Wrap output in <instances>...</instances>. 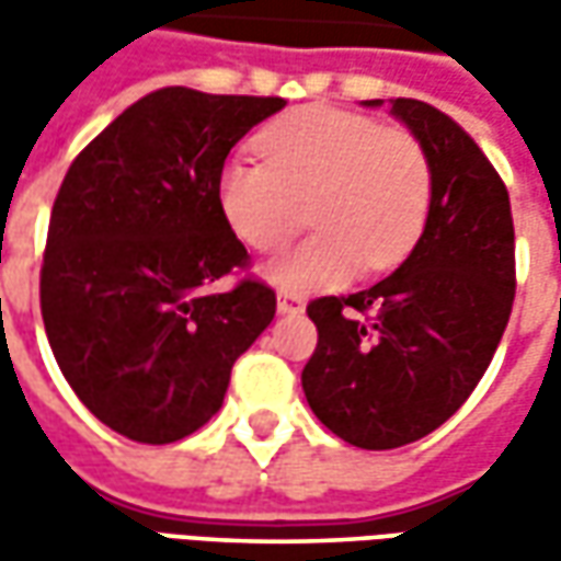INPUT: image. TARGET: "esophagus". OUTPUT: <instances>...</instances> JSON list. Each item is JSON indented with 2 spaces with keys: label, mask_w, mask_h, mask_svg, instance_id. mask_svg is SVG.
<instances>
[{
  "label": "esophagus",
  "mask_w": 561,
  "mask_h": 561,
  "mask_svg": "<svg viewBox=\"0 0 561 561\" xmlns=\"http://www.w3.org/2000/svg\"><path fill=\"white\" fill-rule=\"evenodd\" d=\"M306 309V302L293 293H277V312L280 314H299Z\"/></svg>",
  "instance_id": "34e87169"
}]
</instances>
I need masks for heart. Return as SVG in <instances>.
<instances>
[{
    "mask_svg": "<svg viewBox=\"0 0 561 561\" xmlns=\"http://www.w3.org/2000/svg\"><path fill=\"white\" fill-rule=\"evenodd\" d=\"M266 159L233 156L218 171V208L240 243L271 252L302 221L318 230L271 259L265 277L290 293L331 290L362 265L383 271L415 247L431 208V162L409 130L368 115L306 105L259 137Z\"/></svg>",
    "mask_w": 561,
    "mask_h": 561,
    "instance_id": "b5f03b06",
    "label": "heart"
}]
</instances>
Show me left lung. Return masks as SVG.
Here are the masks:
<instances>
[{"label": "left lung", "instance_id": "8db88e82", "mask_svg": "<svg viewBox=\"0 0 561 561\" xmlns=\"http://www.w3.org/2000/svg\"><path fill=\"white\" fill-rule=\"evenodd\" d=\"M390 115L427 152V221L390 277L309 302L318 346L302 368L318 421L362 449H397L453 419L484 377L515 299V227L496 168L427 102L390 99Z\"/></svg>", "mask_w": 561, "mask_h": 561}]
</instances>
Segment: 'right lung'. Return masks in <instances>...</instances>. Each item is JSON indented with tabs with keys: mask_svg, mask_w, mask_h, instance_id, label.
Instances as JSON below:
<instances>
[{
	"mask_svg": "<svg viewBox=\"0 0 561 561\" xmlns=\"http://www.w3.org/2000/svg\"><path fill=\"white\" fill-rule=\"evenodd\" d=\"M284 105L164 87L121 112L61 181L43 324L71 390L127 440L199 431L274 318V290L259 280L211 290L249 259L215 186L230 149Z\"/></svg>",
	"mask_w": 561,
	"mask_h": 561,
	"instance_id": "right-lung-1",
	"label": "right lung"
}]
</instances>
